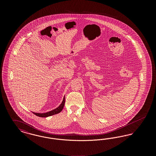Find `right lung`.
I'll return each instance as SVG.
<instances>
[{
  "instance_id": "right-lung-1",
  "label": "right lung",
  "mask_w": 156,
  "mask_h": 156,
  "mask_svg": "<svg viewBox=\"0 0 156 156\" xmlns=\"http://www.w3.org/2000/svg\"><path fill=\"white\" fill-rule=\"evenodd\" d=\"M64 104H65V97H64L63 98V101L62 102V103L60 104L59 106L57 108H55V109H53L51 111L48 112H46V113H35V112H33L34 115H36L38 117H41V118H47V117H48V116H52L54 115H55V114H57L59 112L62 111L64 106Z\"/></svg>"
}]
</instances>
